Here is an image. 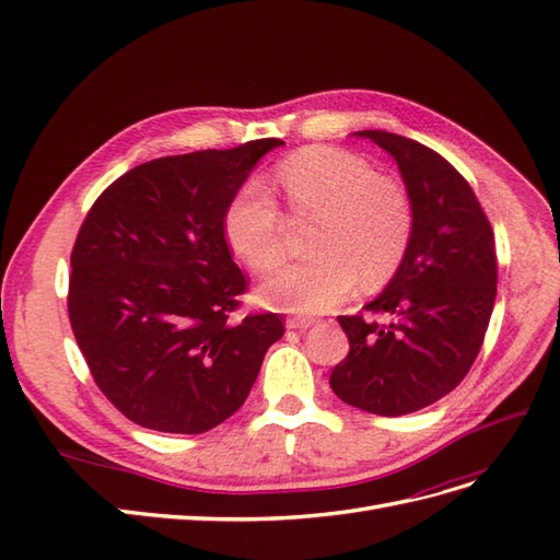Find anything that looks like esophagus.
<instances>
[{
  "label": "esophagus",
  "instance_id": "34e87169",
  "mask_svg": "<svg viewBox=\"0 0 560 560\" xmlns=\"http://www.w3.org/2000/svg\"><path fill=\"white\" fill-rule=\"evenodd\" d=\"M315 325V319L313 317H287V327L290 329H308V327H313Z\"/></svg>",
  "mask_w": 560,
  "mask_h": 560
}]
</instances>
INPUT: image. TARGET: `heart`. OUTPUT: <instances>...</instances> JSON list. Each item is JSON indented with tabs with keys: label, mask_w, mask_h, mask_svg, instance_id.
<instances>
[{
	"label": "heart",
	"mask_w": 560,
	"mask_h": 560,
	"mask_svg": "<svg viewBox=\"0 0 560 560\" xmlns=\"http://www.w3.org/2000/svg\"><path fill=\"white\" fill-rule=\"evenodd\" d=\"M276 179L296 219H315L313 257L287 264L261 284L268 306L325 313L346 301L358 280L378 287L397 276L416 233L413 196L399 177L338 147H306L280 161ZM224 238L257 273L284 254V217L259 179H247L226 202Z\"/></svg>",
	"instance_id": "obj_1"
}]
</instances>
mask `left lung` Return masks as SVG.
<instances>
[{"instance_id":"8db88e82","label":"left lung","mask_w":560,"mask_h":560,"mask_svg":"<svg viewBox=\"0 0 560 560\" xmlns=\"http://www.w3.org/2000/svg\"><path fill=\"white\" fill-rule=\"evenodd\" d=\"M399 165L416 206L409 254L371 315H338L350 352L329 385L376 416H404L460 385L483 346L498 292L495 235L467 179L434 149L385 130H362Z\"/></svg>"}]
</instances>
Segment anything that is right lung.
<instances>
[{
  "instance_id": "right-lung-1",
  "label": "right lung",
  "mask_w": 560,
  "mask_h": 560,
  "mask_svg": "<svg viewBox=\"0 0 560 560\" xmlns=\"http://www.w3.org/2000/svg\"><path fill=\"white\" fill-rule=\"evenodd\" d=\"M163 156L97 196L72 247L67 313L95 385L135 425L200 434L241 409L282 315L235 319L249 280L224 238L233 191L268 149Z\"/></svg>"
}]
</instances>
